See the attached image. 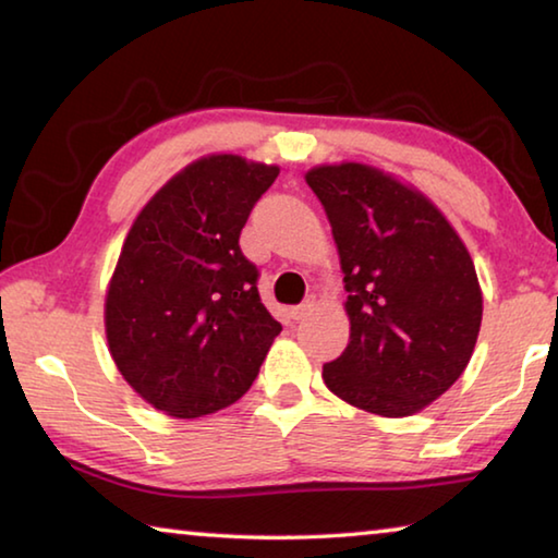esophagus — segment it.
<instances>
[{"label":"esophagus","instance_id":"obj_1","mask_svg":"<svg viewBox=\"0 0 558 558\" xmlns=\"http://www.w3.org/2000/svg\"><path fill=\"white\" fill-rule=\"evenodd\" d=\"M310 310H313V302H302V305L290 310V317L292 319H302L305 315H310Z\"/></svg>","mask_w":558,"mask_h":558}]
</instances>
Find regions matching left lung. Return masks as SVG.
Segmentation results:
<instances>
[{"label": "left lung", "mask_w": 558, "mask_h": 558, "mask_svg": "<svg viewBox=\"0 0 558 558\" xmlns=\"http://www.w3.org/2000/svg\"><path fill=\"white\" fill-rule=\"evenodd\" d=\"M305 182L332 226L349 344L327 389L386 418L426 409L460 379L483 323L465 243L418 189L362 162L319 165Z\"/></svg>", "instance_id": "obj_1"}]
</instances>
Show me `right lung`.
<instances>
[{"label": "right lung", "instance_id": "obj_1", "mask_svg": "<svg viewBox=\"0 0 558 558\" xmlns=\"http://www.w3.org/2000/svg\"><path fill=\"white\" fill-rule=\"evenodd\" d=\"M280 167L206 155L132 221L106 292L112 362L172 418H202L251 389L280 323L258 295L241 229Z\"/></svg>", "mask_w": 558, "mask_h": 558}]
</instances>
